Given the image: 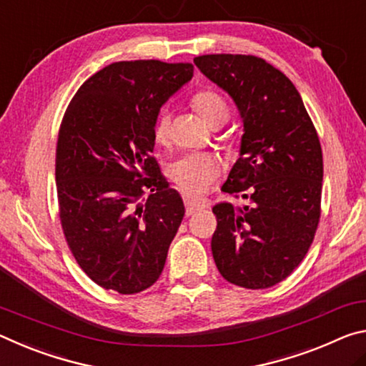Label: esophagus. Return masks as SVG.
Instances as JSON below:
<instances>
[{"label":"esophagus","mask_w":366,"mask_h":366,"mask_svg":"<svg viewBox=\"0 0 366 366\" xmlns=\"http://www.w3.org/2000/svg\"><path fill=\"white\" fill-rule=\"evenodd\" d=\"M184 207H187V214L188 215L194 214L197 211H201V209H202V206L199 204V202H193V201H189V199L184 201Z\"/></svg>","instance_id":"1"}]
</instances>
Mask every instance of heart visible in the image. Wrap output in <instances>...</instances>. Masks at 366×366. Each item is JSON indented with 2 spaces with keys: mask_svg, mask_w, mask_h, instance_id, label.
I'll return each mask as SVG.
<instances>
[{
  "mask_svg": "<svg viewBox=\"0 0 366 366\" xmlns=\"http://www.w3.org/2000/svg\"><path fill=\"white\" fill-rule=\"evenodd\" d=\"M193 107L204 123L224 124L230 117V109L222 95L215 91H201L193 97ZM170 136L169 112H160L154 127V137L159 144H165ZM220 173V159L215 154L199 152L183 155L170 165V178L177 187L189 197H199L211 187Z\"/></svg>",
  "mask_w": 366,
  "mask_h": 366,
  "instance_id": "b5f03b06",
  "label": "heart"
}]
</instances>
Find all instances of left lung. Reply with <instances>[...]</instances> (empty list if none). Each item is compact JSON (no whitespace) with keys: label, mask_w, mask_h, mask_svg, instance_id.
<instances>
[{"label":"left lung","mask_w":366,"mask_h":366,"mask_svg":"<svg viewBox=\"0 0 366 366\" xmlns=\"http://www.w3.org/2000/svg\"><path fill=\"white\" fill-rule=\"evenodd\" d=\"M194 64L239 112V157L222 191L249 199L212 207V256L225 280L267 289L293 272L313 243L321 215L322 152L292 81L262 58L202 55Z\"/></svg>","instance_id":"left-lung-1"}]
</instances>
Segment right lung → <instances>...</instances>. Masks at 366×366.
Wrapping results in <instances>:
<instances>
[{
	"mask_svg": "<svg viewBox=\"0 0 366 366\" xmlns=\"http://www.w3.org/2000/svg\"><path fill=\"white\" fill-rule=\"evenodd\" d=\"M193 69L159 59L112 63L66 109L56 142L59 219L77 264L107 290L142 292L164 271L184 206L152 157L154 127Z\"/></svg>",
	"mask_w": 366,
	"mask_h": 366,
	"instance_id": "right-lung-1",
	"label": "right lung"
}]
</instances>
